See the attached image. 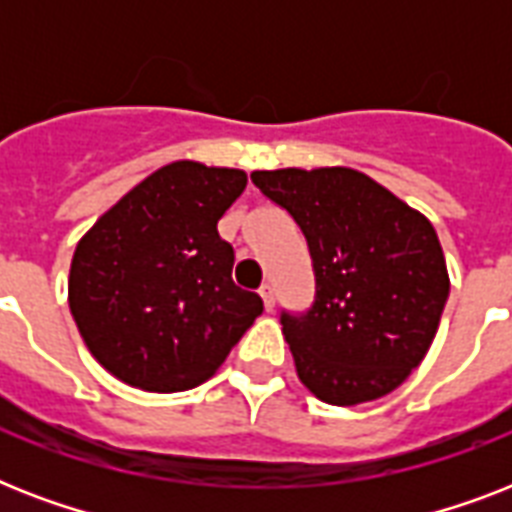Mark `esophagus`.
<instances>
[{"label": "esophagus", "mask_w": 512, "mask_h": 512, "mask_svg": "<svg viewBox=\"0 0 512 512\" xmlns=\"http://www.w3.org/2000/svg\"><path fill=\"white\" fill-rule=\"evenodd\" d=\"M260 297H263L265 311H273V289H271V284H263V287H260Z\"/></svg>", "instance_id": "1"}]
</instances>
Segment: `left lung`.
Masks as SVG:
<instances>
[{"mask_svg":"<svg viewBox=\"0 0 512 512\" xmlns=\"http://www.w3.org/2000/svg\"><path fill=\"white\" fill-rule=\"evenodd\" d=\"M252 183L311 249L316 300L281 313L300 382L335 406L388 396L425 358L449 297L436 228L350 167L257 170Z\"/></svg>","mask_w":512,"mask_h":512,"instance_id":"1","label":"left lung"}]
</instances>
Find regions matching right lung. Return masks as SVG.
Listing matches in <instances>:
<instances>
[{
	"instance_id": "obj_1",
	"label": "right lung",
	"mask_w": 512,
	"mask_h": 512,
	"mask_svg": "<svg viewBox=\"0 0 512 512\" xmlns=\"http://www.w3.org/2000/svg\"><path fill=\"white\" fill-rule=\"evenodd\" d=\"M247 172L172 162L127 191L76 244L68 308L84 345L132 388L177 393L209 380L263 313L233 284L217 220Z\"/></svg>"
}]
</instances>
